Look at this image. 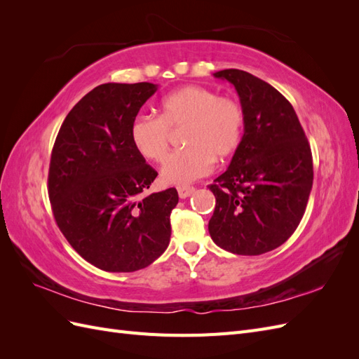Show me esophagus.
Returning a JSON list of instances; mask_svg holds the SVG:
<instances>
[{"instance_id": "obj_1", "label": "esophagus", "mask_w": 359, "mask_h": 359, "mask_svg": "<svg viewBox=\"0 0 359 359\" xmlns=\"http://www.w3.org/2000/svg\"><path fill=\"white\" fill-rule=\"evenodd\" d=\"M194 191L193 187H187V186H182V187H178V196L181 199H187L189 196H191Z\"/></svg>"}]
</instances>
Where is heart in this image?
Wrapping results in <instances>:
<instances>
[{
    "label": "heart",
    "mask_w": 359,
    "mask_h": 359,
    "mask_svg": "<svg viewBox=\"0 0 359 359\" xmlns=\"http://www.w3.org/2000/svg\"><path fill=\"white\" fill-rule=\"evenodd\" d=\"M241 104L199 85L182 86L160 103V116L137 115L130 124V140L136 153L161 163L169 153L170 130L186 126V148L172 154L161 169V180L173 186L202 178L212 170L214 160L231 157L244 135Z\"/></svg>",
    "instance_id": "1"
}]
</instances>
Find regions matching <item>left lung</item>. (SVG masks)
Masks as SVG:
<instances>
[{
	"label": "left lung",
	"instance_id": "8db88e82",
	"mask_svg": "<svg viewBox=\"0 0 359 359\" xmlns=\"http://www.w3.org/2000/svg\"><path fill=\"white\" fill-rule=\"evenodd\" d=\"M231 82L245 115L231 165L210 190L212 241L233 255L271 252L295 232L313 186V158L292 104L274 86L238 69L214 73Z\"/></svg>",
	"mask_w": 359,
	"mask_h": 359
}]
</instances>
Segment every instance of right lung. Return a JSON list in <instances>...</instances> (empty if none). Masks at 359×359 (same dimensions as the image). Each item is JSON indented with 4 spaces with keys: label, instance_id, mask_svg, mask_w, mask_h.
<instances>
[{
    "label": "right lung",
    "instance_id": "obj_1",
    "mask_svg": "<svg viewBox=\"0 0 359 359\" xmlns=\"http://www.w3.org/2000/svg\"><path fill=\"white\" fill-rule=\"evenodd\" d=\"M158 85L103 83L64 119L49 166L55 222L86 262L109 273L151 265L170 241L178 191L144 196L157 172L130 140V124Z\"/></svg>",
    "mask_w": 359,
    "mask_h": 359
}]
</instances>
